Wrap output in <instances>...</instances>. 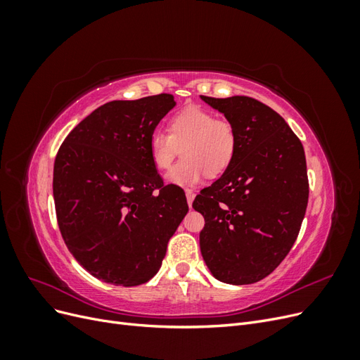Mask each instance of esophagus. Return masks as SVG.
I'll list each match as a JSON object with an SVG mask.
<instances>
[{
    "label": "esophagus",
    "mask_w": 360,
    "mask_h": 360,
    "mask_svg": "<svg viewBox=\"0 0 360 360\" xmlns=\"http://www.w3.org/2000/svg\"><path fill=\"white\" fill-rule=\"evenodd\" d=\"M186 200H188V204H189V207L192 205V202H193V200H195V193L192 192V191H186Z\"/></svg>",
    "instance_id": "34e87169"
}]
</instances>
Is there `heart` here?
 Instances as JSON below:
<instances>
[{
    "label": "heart",
    "mask_w": 360,
    "mask_h": 360,
    "mask_svg": "<svg viewBox=\"0 0 360 360\" xmlns=\"http://www.w3.org/2000/svg\"><path fill=\"white\" fill-rule=\"evenodd\" d=\"M179 147L183 159L168 171L165 180L180 188L195 186L205 174L217 177L231 165L237 150L236 127L200 106H189L171 118L169 134L155 130L150 135L148 155L153 167L167 169Z\"/></svg>",
    "instance_id": "b5f03b06"
}]
</instances>
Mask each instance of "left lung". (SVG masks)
<instances>
[{"label":"left lung","instance_id":"obj_1","mask_svg":"<svg viewBox=\"0 0 360 360\" xmlns=\"http://www.w3.org/2000/svg\"><path fill=\"white\" fill-rule=\"evenodd\" d=\"M237 132L231 165L192 207L204 216L201 255L225 284H254L287 257L308 205L300 139L276 111L252 97L201 96Z\"/></svg>","mask_w":360,"mask_h":360}]
</instances>
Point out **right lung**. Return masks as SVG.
Returning <instances> with one entry per match:
<instances>
[{"label": "right lung", "mask_w": 360, "mask_h": 360, "mask_svg": "<svg viewBox=\"0 0 360 360\" xmlns=\"http://www.w3.org/2000/svg\"><path fill=\"white\" fill-rule=\"evenodd\" d=\"M176 101L171 94L114 101L76 126L53 163V201L64 243L94 278L135 287L162 266L189 207L163 184L148 138Z\"/></svg>", "instance_id": "add662e5"}]
</instances>
